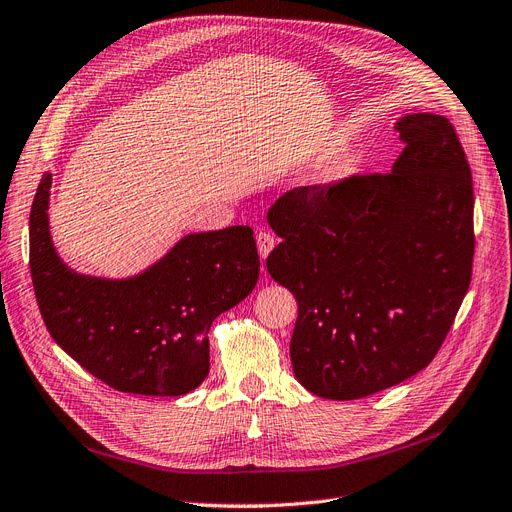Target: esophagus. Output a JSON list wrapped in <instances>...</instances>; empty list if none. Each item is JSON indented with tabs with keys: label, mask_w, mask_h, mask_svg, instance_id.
<instances>
[{
	"label": "esophagus",
	"mask_w": 512,
	"mask_h": 512,
	"mask_svg": "<svg viewBox=\"0 0 512 512\" xmlns=\"http://www.w3.org/2000/svg\"><path fill=\"white\" fill-rule=\"evenodd\" d=\"M276 247V238L270 232H259L257 234V249H259V257L268 259V255L272 253V249Z\"/></svg>",
	"instance_id": "1"
}]
</instances>
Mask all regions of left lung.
Returning a JSON list of instances; mask_svg holds the SVG:
<instances>
[{
	"label": "left lung",
	"mask_w": 512,
	"mask_h": 512,
	"mask_svg": "<svg viewBox=\"0 0 512 512\" xmlns=\"http://www.w3.org/2000/svg\"><path fill=\"white\" fill-rule=\"evenodd\" d=\"M404 152L387 175L286 192L268 211L282 238L270 276L297 299V381L324 399H360L435 358L469 291L473 177L452 123L395 121Z\"/></svg>",
	"instance_id": "1"
}]
</instances>
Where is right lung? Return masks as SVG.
<instances>
[{"label":"right lung","instance_id":"right-lung-1","mask_svg":"<svg viewBox=\"0 0 512 512\" xmlns=\"http://www.w3.org/2000/svg\"><path fill=\"white\" fill-rule=\"evenodd\" d=\"M52 173L29 217L35 297L52 339L96 379L123 393L180 397L209 372V328L249 297L259 255L249 226L192 232L127 278L79 274L50 234Z\"/></svg>","mask_w":512,"mask_h":512}]
</instances>
